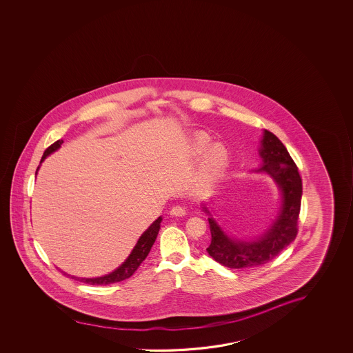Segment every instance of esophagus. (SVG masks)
<instances>
[{
	"label": "esophagus",
	"mask_w": 353,
	"mask_h": 353,
	"mask_svg": "<svg viewBox=\"0 0 353 353\" xmlns=\"http://www.w3.org/2000/svg\"><path fill=\"white\" fill-rule=\"evenodd\" d=\"M170 214L172 215V216H185L187 212H185V209L183 207H179V205H176L174 208H171L170 210Z\"/></svg>",
	"instance_id": "34e87169"
}]
</instances>
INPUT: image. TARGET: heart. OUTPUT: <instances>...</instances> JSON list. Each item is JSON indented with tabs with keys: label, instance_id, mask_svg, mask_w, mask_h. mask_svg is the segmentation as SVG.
Instances as JSON below:
<instances>
[{
	"label": "heart",
	"instance_id": "1",
	"mask_svg": "<svg viewBox=\"0 0 353 353\" xmlns=\"http://www.w3.org/2000/svg\"><path fill=\"white\" fill-rule=\"evenodd\" d=\"M212 144V138L207 133H196L193 135L191 141V151L193 155L199 157L204 154ZM209 151L205 154L202 165V174L204 179H216L228 165V150L225 146L221 144H214L210 146Z\"/></svg>",
	"mask_w": 353,
	"mask_h": 353
}]
</instances>
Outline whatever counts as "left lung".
<instances>
[{
	"instance_id": "8db88e82",
	"label": "left lung",
	"mask_w": 353,
	"mask_h": 353,
	"mask_svg": "<svg viewBox=\"0 0 353 353\" xmlns=\"http://www.w3.org/2000/svg\"><path fill=\"white\" fill-rule=\"evenodd\" d=\"M260 157L263 163L254 172L270 174L282 194L281 208L271 226L252 240H237L226 235L213 216L208 218L212 241L207 251L220 265L234 270L265 265L294 241L298 234L303 194L298 168L283 143L268 130H263ZM203 210L210 215L207 207Z\"/></svg>"
}]
</instances>
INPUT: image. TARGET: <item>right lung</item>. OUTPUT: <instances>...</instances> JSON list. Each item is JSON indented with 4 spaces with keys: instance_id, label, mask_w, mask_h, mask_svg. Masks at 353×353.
<instances>
[{
    "instance_id": "add662e5",
    "label": "right lung",
    "mask_w": 353,
    "mask_h": 353,
    "mask_svg": "<svg viewBox=\"0 0 353 353\" xmlns=\"http://www.w3.org/2000/svg\"><path fill=\"white\" fill-rule=\"evenodd\" d=\"M63 143H64L63 140H58V141H55L54 144L50 145L47 150L44 151L41 162L44 161V159H47V157H49L54 151L58 150ZM38 170H39V168H37V172H38ZM161 221V216H159V218L143 232V235L139 237V240H138L137 245L134 246L132 252L128 256L127 260L124 261L117 270L110 272V274H105V276H102V277L96 278L75 277V276H71V274H68V273H65V272L64 274L69 276V277L72 278V279L79 281V282L92 284V285H107V284L117 283V282H121V281L127 279V278L130 277V276H133L134 272L138 270V267L141 265V262L146 259V256L150 252L151 248H152V245L155 243L157 234H159V230H160Z\"/></svg>"
}]
</instances>
